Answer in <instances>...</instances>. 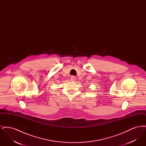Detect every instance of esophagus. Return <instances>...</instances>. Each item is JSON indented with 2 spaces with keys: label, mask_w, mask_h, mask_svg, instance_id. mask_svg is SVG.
Returning a JSON list of instances; mask_svg holds the SVG:
<instances>
[{
  "label": "esophagus",
  "mask_w": 146,
  "mask_h": 146,
  "mask_svg": "<svg viewBox=\"0 0 146 146\" xmlns=\"http://www.w3.org/2000/svg\"><path fill=\"white\" fill-rule=\"evenodd\" d=\"M70 80H72V81H74L75 80H76V77L75 76H72L70 77Z\"/></svg>",
  "instance_id": "34e87169"
}]
</instances>
